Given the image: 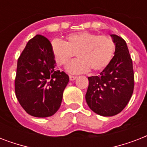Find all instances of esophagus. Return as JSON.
<instances>
[{
    "mask_svg": "<svg viewBox=\"0 0 147 147\" xmlns=\"http://www.w3.org/2000/svg\"><path fill=\"white\" fill-rule=\"evenodd\" d=\"M76 76H69V79H70V81H74L75 79H76Z\"/></svg>",
    "mask_w": 147,
    "mask_h": 147,
    "instance_id": "esophagus-1",
    "label": "esophagus"
}]
</instances>
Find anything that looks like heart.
Instances as JSON below:
<instances>
[{
    "label": "heart",
    "instance_id": "obj_1",
    "mask_svg": "<svg viewBox=\"0 0 147 147\" xmlns=\"http://www.w3.org/2000/svg\"><path fill=\"white\" fill-rule=\"evenodd\" d=\"M51 50L56 64L65 65L72 58L78 56L67 66L70 73L102 71L114 57L115 42L111 36H98L89 32H80L68 36L65 42L54 40Z\"/></svg>",
    "mask_w": 147,
    "mask_h": 147
}]
</instances>
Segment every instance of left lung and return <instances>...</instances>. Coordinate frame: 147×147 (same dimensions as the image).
Returning a JSON list of instances; mask_svg holds the SVG:
<instances>
[{
  "instance_id": "obj_1",
  "label": "left lung",
  "mask_w": 147,
  "mask_h": 147,
  "mask_svg": "<svg viewBox=\"0 0 147 147\" xmlns=\"http://www.w3.org/2000/svg\"><path fill=\"white\" fill-rule=\"evenodd\" d=\"M115 42L114 55L100 76L88 77L85 99L90 109L100 116L119 114L127 106L134 88L133 62L125 40L111 35Z\"/></svg>"
}]
</instances>
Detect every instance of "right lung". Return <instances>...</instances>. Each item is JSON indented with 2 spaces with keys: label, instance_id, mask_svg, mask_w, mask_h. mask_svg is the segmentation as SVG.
<instances>
[{
  "label": "right lung",
  "instance_id": "1",
  "mask_svg": "<svg viewBox=\"0 0 147 147\" xmlns=\"http://www.w3.org/2000/svg\"><path fill=\"white\" fill-rule=\"evenodd\" d=\"M55 67L48 39L36 35L29 40L17 61L15 93L22 107L31 116L50 117L60 107L69 78Z\"/></svg>",
  "mask_w": 147,
  "mask_h": 147
}]
</instances>
